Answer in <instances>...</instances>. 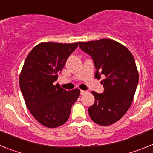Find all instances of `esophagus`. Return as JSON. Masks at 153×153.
<instances>
[{"mask_svg":"<svg viewBox=\"0 0 153 153\" xmlns=\"http://www.w3.org/2000/svg\"><path fill=\"white\" fill-rule=\"evenodd\" d=\"M86 92L87 91H86V90H80V93L82 94V95H83V94H85V93H86Z\"/></svg>","mask_w":153,"mask_h":153,"instance_id":"34e87169","label":"esophagus"}]
</instances>
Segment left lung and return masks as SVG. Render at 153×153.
I'll list each match as a JSON object with an SVG mask.
<instances>
[{
    "label": "left lung",
    "instance_id": "1",
    "mask_svg": "<svg viewBox=\"0 0 153 153\" xmlns=\"http://www.w3.org/2000/svg\"><path fill=\"white\" fill-rule=\"evenodd\" d=\"M79 46L93 58L95 77L106 76L101 81L103 93L92 92L95 102L88 109L90 117L99 125H112L123 117L133 100L139 82L134 57L125 46L111 39L79 42Z\"/></svg>",
    "mask_w": 153,
    "mask_h": 153
}]
</instances>
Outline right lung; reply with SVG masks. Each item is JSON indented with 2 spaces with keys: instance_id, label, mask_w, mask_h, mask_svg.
<instances>
[{
  "instance_id": "right-lung-1",
  "label": "right lung",
  "mask_w": 153,
  "mask_h": 153,
  "mask_svg": "<svg viewBox=\"0 0 153 153\" xmlns=\"http://www.w3.org/2000/svg\"><path fill=\"white\" fill-rule=\"evenodd\" d=\"M78 43L43 42L33 47L24 61L19 83L26 106L40 124L60 126L68 120L79 89L67 91L55 81Z\"/></svg>"
}]
</instances>
